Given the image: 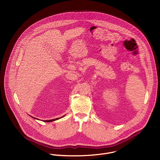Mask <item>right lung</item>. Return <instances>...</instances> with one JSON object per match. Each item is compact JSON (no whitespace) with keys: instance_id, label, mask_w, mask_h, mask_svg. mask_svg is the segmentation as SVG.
Returning <instances> with one entry per match:
<instances>
[{"instance_id":"1","label":"right lung","mask_w":160,"mask_h":160,"mask_svg":"<svg viewBox=\"0 0 160 160\" xmlns=\"http://www.w3.org/2000/svg\"><path fill=\"white\" fill-rule=\"evenodd\" d=\"M63 117H64V116H63ZM62 117H61V118H62ZM33 118H35V119H37V118H34V117H33ZM60 118H56V119H52V120H44L43 122H53V121H55V120H58V119H59Z\"/></svg>"}]
</instances>
